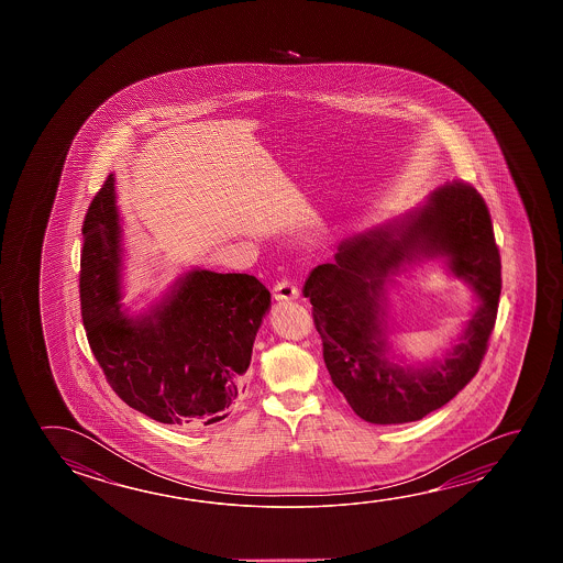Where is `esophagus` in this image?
Here are the masks:
<instances>
[{"label": "esophagus", "mask_w": 563, "mask_h": 563, "mask_svg": "<svg viewBox=\"0 0 563 563\" xmlns=\"http://www.w3.org/2000/svg\"><path fill=\"white\" fill-rule=\"evenodd\" d=\"M273 298L277 300V302H286V300H296L298 298V288H296L292 283H288V280H280L273 288Z\"/></svg>", "instance_id": "1"}]
</instances>
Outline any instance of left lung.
Wrapping results in <instances>:
<instances>
[{
  "label": "left lung",
  "instance_id": "8db88e82",
  "mask_svg": "<svg viewBox=\"0 0 563 563\" xmlns=\"http://www.w3.org/2000/svg\"><path fill=\"white\" fill-rule=\"evenodd\" d=\"M440 257L478 308L440 361H397L387 341L386 286L406 264ZM323 361L353 412L371 424L416 422L475 377L497 320L498 255L487 203L465 183L435 188L422 206L343 240L333 263L306 280Z\"/></svg>",
  "mask_w": 563,
  "mask_h": 563
}]
</instances>
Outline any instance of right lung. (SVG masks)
Here are the masks:
<instances>
[{
	"mask_svg": "<svg viewBox=\"0 0 563 563\" xmlns=\"http://www.w3.org/2000/svg\"><path fill=\"white\" fill-rule=\"evenodd\" d=\"M113 175L84 220L82 320L115 395L157 422L200 428L220 422L243 390L253 341L271 292L241 273L190 268L145 312L121 302L123 222Z\"/></svg>",
	"mask_w": 563,
	"mask_h": 563,
	"instance_id": "obj_1",
	"label": "right lung"
}]
</instances>
